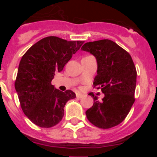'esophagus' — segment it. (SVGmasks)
I'll return each mask as SVG.
<instances>
[{
    "mask_svg": "<svg viewBox=\"0 0 157 157\" xmlns=\"http://www.w3.org/2000/svg\"><path fill=\"white\" fill-rule=\"evenodd\" d=\"M83 97H84V94H81V93H77V94H76V98H78V99H80V98H82Z\"/></svg>",
    "mask_w": 157,
    "mask_h": 157,
    "instance_id": "esophagus-1",
    "label": "esophagus"
}]
</instances>
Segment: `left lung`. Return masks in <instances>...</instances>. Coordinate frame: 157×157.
<instances>
[{
	"mask_svg": "<svg viewBox=\"0 0 157 157\" xmlns=\"http://www.w3.org/2000/svg\"><path fill=\"white\" fill-rule=\"evenodd\" d=\"M97 59L98 75L94 86L105 97L99 101L93 94L94 105L86 112L96 127L109 129L119 125L128 115L134 101L137 71L130 54L109 39L86 42L81 48Z\"/></svg>",
	"mask_w": 157,
	"mask_h": 157,
	"instance_id": "1",
	"label": "left lung"
}]
</instances>
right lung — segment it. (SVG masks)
Instances as JSON below:
<instances>
[{
    "instance_id": "1",
    "label": "right lung",
    "mask_w": 157,
    "mask_h": 157,
    "mask_svg": "<svg viewBox=\"0 0 157 157\" xmlns=\"http://www.w3.org/2000/svg\"><path fill=\"white\" fill-rule=\"evenodd\" d=\"M83 43L49 36L32 45L22 57L15 88L22 110L35 125L44 128L56 125L64 115L67 102L76 98L70 90L56 89L51 81Z\"/></svg>"
}]
</instances>
